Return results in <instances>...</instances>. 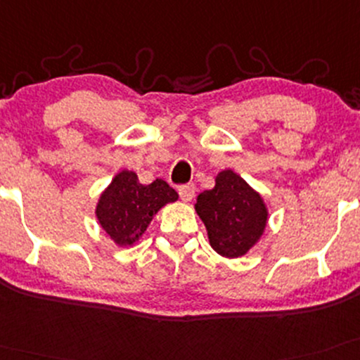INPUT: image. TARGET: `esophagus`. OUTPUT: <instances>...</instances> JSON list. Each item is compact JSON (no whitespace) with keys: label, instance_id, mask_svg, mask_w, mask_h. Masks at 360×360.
<instances>
[{"label":"esophagus","instance_id":"34e87169","mask_svg":"<svg viewBox=\"0 0 360 360\" xmlns=\"http://www.w3.org/2000/svg\"><path fill=\"white\" fill-rule=\"evenodd\" d=\"M177 191H179V196L184 202H189L194 198V194H196V188H194V184H183L179 186Z\"/></svg>","mask_w":360,"mask_h":360}]
</instances>
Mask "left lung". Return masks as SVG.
<instances>
[{"label": "left lung", "mask_w": 360, "mask_h": 360, "mask_svg": "<svg viewBox=\"0 0 360 360\" xmlns=\"http://www.w3.org/2000/svg\"><path fill=\"white\" fill-rule=\"evenodd\" d=\"M194 207L207 229L210 245L226 258L248 253L266 228L263 198L231 169L216 176L214 188L199 194Z\"/></svg>", "instance_id": "obj_1"}]
</instances>
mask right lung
Returning a JSON list of instances; mask_svg holds the SVG:
<instances>
[{"label": "right lung", "mask_w": 360, "mask_h": 360, "mask_svg": "<svg viewBox=\"0 0 360 360\" xmlns=\"http://www.w3.org/2000/svg\"><path fill=\"white\" fill-rule=\"evenodd\" d=\"M177 198L166 181L155 179L144 186L139 183L136 172L124 169L101 194L95 216L115 245L132 246L144 235L154 214Z\"/></svg>", "instance_id": "1"}]
</instances>
